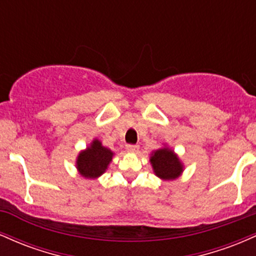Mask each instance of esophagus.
Instances as JSON below:
<instances>
[{
  "label": "esophagus",
  "mask_w": 256,
  "mask_h": 256,
  "mask_svg": "<svg viewBox=\"0 0 256 256\" xmlns=\"http://www.w3.org/2000/svg\"><path fill=\"white\" fill-rule=\"evenodd\" d=\"M126 149H128V152H136L138 150V146H136V144H128V146H126Z\"/></svg>",
  "instance_id": "34e87169"
}]
</instances>
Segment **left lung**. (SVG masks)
<instances>
[{
    "instance_id": "left-lung-1",
    "label": "left lung",
    "mask_w": 256,
    "mask_h": 256,
    "mask_svg": "<svg viewBox=\"0 0 256 256\" xmlns=\"http://www.w3.org/2000/svg\"><path fill=\"white\" fill-rule=\"evenodd\" d=\"M150 162L158 177L162 179H174L183 171L182 164L172 150L167 148L158 149L152 155Z\"/></svg>"
}]
</instances>
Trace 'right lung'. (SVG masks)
I'll return each mask as SVG.
<instances>
[{
	"mask_svg": "<svg viewBox=\"0 0 256 256\" xmlns=\"http://www.w3.org/2000/svg\"><path fill=\"white\" fill-rule=\"evenodd\" d=\"M113 152L101 146L98 140L91 143V146L80 152L77 160V167L85 178H98L101 176L112 161Z\"/></svg>",
	"mask_w": 256,
	"mask_h": 256,
	"instance_id": "add662e5",
	"label": "right lung"
}]
</instances>
